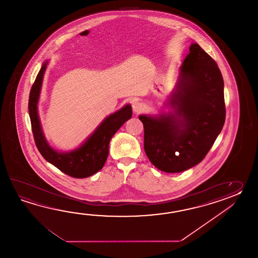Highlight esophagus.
<instances>
[{"label": "esophagus", "instance_id": "34e87169", "mask_svg": "<svg viewBox=\"0 0 258 258\" xmlns=\"http://www.w3.org/2000/svg\"><path fill=\"white\" fill-rule=\"evenodd\" d=\"M132 108H133V110H134L135 113L139 114V113L142 112L143 110H145V104L143 102H140V101H135L132 104Z\"/></svg>", "mask_w": 258, "mask_h": 258}]
</instances>
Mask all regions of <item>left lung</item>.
Returning <instances> with one entry per match:
<instances>
[{"label":"left lung","instance_id":"1","mask_svg":"<svg viewBox=\"0 0 258 258\" xmlns=\"http://www.w3.org/2000/svg\"><path fill=\"white\" fill-rule=\"evenodd\" d=\"M174 113L140 115L144 148L159 170L176 173L200 163L224 125V83L218 64L198 43L180 69Z\"/></svg>","mask_w":258,"mask_h":258}]
</instances>
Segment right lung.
<instances>
[{
  "instance_id": "1",
  "label": "right lung",
  "mask_w": 258,
  "mask_h": 258,
  "mask_svg": "<svg viewBox=\"0 0 258 258\" xmlns=\"http://www.w3.org/2000/svg\"><path fill=\"white\" fill-rule=\"evenodd\" d=\"M47 62H45L35 79L28 99V111L34 140L39 153L48 162L60 171L74 178H87L102 169L109 155V144L119 128L132 117L130 105L107 117L93 135L80 148L67 153H59L49 147L39 123L37 104Z\"/></svg>"
}]
</instances>
